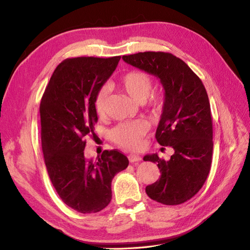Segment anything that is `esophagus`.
Instances as JSON below:
<instances>
[{
  "label": "esophagus",
  "mask_w": 250,
  "mask_h": 250,
  "mask_svg": "<svg viewBox=\"0 0 250 250\" xmlns=\"http://www.w3.org/2000/svg\"><path fill=\"white\" fill-rule=\"evenodd\" d=\"M129 161L131 163H135V162H139L142 161V158L139 155H135V154H130L129 155Z\"/></svg>",
  "instance_id": "1"
}]
</instances>
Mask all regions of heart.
Segmentation results:
<instances>
[{"label": "heart", "mask_w": 250, "mask_h": 250, "mask_svg": "<svg viewBox=\"0 0 250 250\" xmlns=\"http://www.w3.org/2000/svg\"><path fill=\"white\" fill-rule=\"evenodd\" d=\"M119 88L130 96L137 103L152 113L160 112L164 106L165 96L161 90L150 92L153 81L150 75L143 71L133 70L124 74L118 81ZM108 89L106 86L101 87L95 97V109L99 116L106 112ZM148 125L143 121H127L120 123L109 131V138L118 147L126 150H137L143 146L144 138L147 134Z\"/></svg>", "instance_id": "1"}]
</instances>
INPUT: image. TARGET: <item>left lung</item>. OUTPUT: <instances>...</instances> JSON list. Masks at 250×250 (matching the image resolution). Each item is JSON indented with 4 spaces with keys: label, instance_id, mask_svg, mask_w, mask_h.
Masks as SVG:
<instances>
[{
    "label": "left lung",
    "instance_id": "8db88e82",
    "mask_svg": "<svg viewBox=\"0 0 250 250\" xmlns=\"http://www.w3.org/2000/svg\"><path fill=\"white\" fill-rule=\"evenodd\" d=\"M123 60L158 77L164 86L165 102L155 138L175 153L169 161L158 154L144 156V161L158 164L161 172L146 193L160 204L181 205L204 187L212 163L213 124L205 85L182 60L167 52H139Z\"/></svg>",
    "mask_w": 250,
    "mask_h": 250
}]
</instances>
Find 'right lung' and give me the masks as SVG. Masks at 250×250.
Here are the masks:
<instances>
[{
    "label": "right lung",
    "instance_id": "add662e5",
    "mask_svg": "<svg viewBox=\"0 0 250 250\" xmlns=\"http://www.w3.org/2000/svg\"><path fill=\"white\" fill-rule=\"evenodd\" d=\"M120 56L74 57L56 67L40 101L42 148L57 194L80 213H97L112 199V180L129 160L104 150L96 163L86 161V136H94L95 97L118 65Z\"/></svg>",
    "mask_w": 250,
    "mask_h": 250
}]
</instances>
